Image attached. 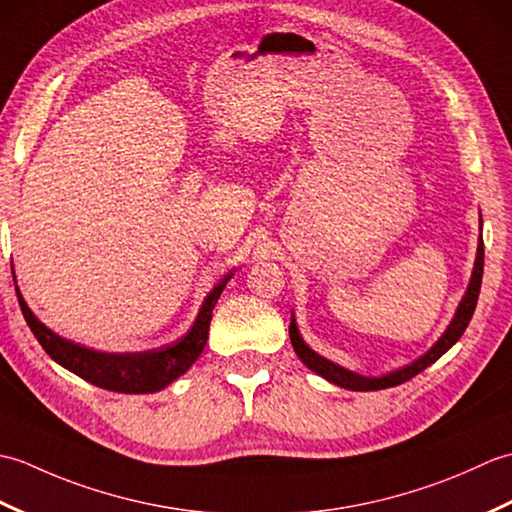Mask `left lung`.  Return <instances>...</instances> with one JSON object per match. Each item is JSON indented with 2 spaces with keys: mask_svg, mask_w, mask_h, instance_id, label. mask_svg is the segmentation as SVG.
I'll return each instance as SVG.
<instances>
[{
  "mask_svg": "<svg viewBox=\"0 0 512 512\" xmlns=\"http://www.w3.org/2000/svg\"><path fill=\"white\" fill-rule=\"evenodd\" d=\"M480 231H482V215H480ZM482 275H484V242H482V233H480V239H477V255H475L471 281H469V286H466L464 297L460 301L458 310H455L451 323L447 325V330H444L440 339L433 343L422 356H418L416 361H411L405 367H398V369H394V372H387L380 376H363V374H356V372H352V369H347L339 363L330 361V358L321 356L319 352H314L312 347L303 341L297 319H295V312H292V317H290V343H292V347H295V352L301 358V363L308 369H312L314 374H319L321 378L328 380V383H332V385H339L343 389H352V391H378V389L402 385V383H407L409 378L420 374L422 369H427L429 365L436 363L444 352H449L451 347L460 341V336L464 334L466 325L471 323V317L475 312L477 297H480V288H482Z\"/></svg>",
  "mask_w": 512,
  "mask_h": 512,
  "instance_id": "1",
  "label": "left lung"
}]
</instances>
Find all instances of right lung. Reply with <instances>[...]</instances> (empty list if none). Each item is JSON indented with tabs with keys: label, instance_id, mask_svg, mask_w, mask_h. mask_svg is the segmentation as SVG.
<instances>
[{
	"label": "right lung",
	"instance_id": "right-lung-1",
	"mask_svg": "<svg viewBox=\"0 0 512 512\" xmlns=\"http://www.w3.org/2000/svg\"><path fill=\"white\" fill-rule=\"evenodd\" d=\"M231 277L233 270L217 281L213 290L206 295L198 317H195L187 334L169 345L143 352H101L94 350V347L63 339L61 334L52 332L46 323H41L35 317V312L28 308V303L21 297L19 288L17 299L28 328L37 336V341L54 363H59L68 372L81 376L101 389L118 391V394H154V391L165 389L173 380L180 378L200 358L206 339H209L213 308Z\"/></svg>",
	"mask_w": 512,
	"mask_h": 512
}]
</instances>
